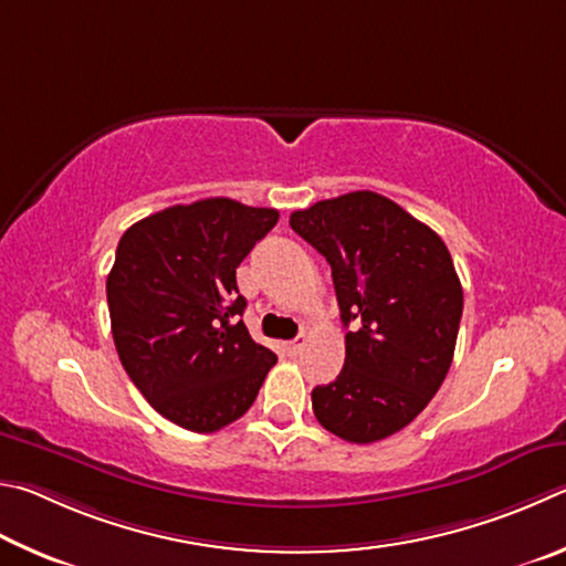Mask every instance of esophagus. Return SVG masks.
I'll list each match as a JSON object with an SVG mask.
<instances>
[{"label":"esophagus","instance_id":"esophagus-1","mask_svg":"<svg viewBox=\"0 0 566 566\" xmlns=\"http://www.w3.org/2000/svg\"><path fill=\"white\" fill-rule=\"evenodd\" d=\"M305 343H308V338H305V335H298V338L285 343V350H289V355H298L305 348Z\"/></svg>","mask_w":566,"mask_h":566}]
</instances>
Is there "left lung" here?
<instances>
[{
  "label": "left lung",
  "instance_id": "8db88e82",
  "mask_svg": "<svg viewBox=\"0 0 566 566\" xmlns=\"http://www.w3.org/2000/svg\"><path fill=\"white\" fill-rule=\"evenodd\" d=\"M325 255L345 328L338 378L313 390V412L340 440L390 438L428 408L448 375L462 318L452 255L430 226L390 198L353 191L291 213Z\"/></svg>",
  "mask_w": 566,
  "mask_h": 566
}]
</instances>
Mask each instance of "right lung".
<instances>
[{
	"instance_id": "add662e5",
	"label": "right lung",
	"mask_w": 566,
	"mask_h": 566,
	"mask_svg": "<svg viewBox=\"0 0 566 566\" xmlns=\"http://www.w3.org/2000/svg\"><path fill=\"white\" fill-rule=\"evenodd\" d=\"M275 223V208L203 198L142 218L118 241L106 277L118 360L178 428L216 432L241 418L277 360L243 325L235 285Z\"/></svg>"
}]
</instances>
